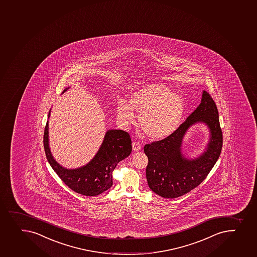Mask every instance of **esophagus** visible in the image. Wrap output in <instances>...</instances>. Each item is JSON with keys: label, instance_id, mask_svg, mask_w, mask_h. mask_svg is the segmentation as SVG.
Returning a JSON list of instances; mask_svg holds the SVG:
<instances>
[{"label": "esophagus", "instance_id": "1", "mask_svg": "<svg viewBox=\"0 0 257 257\" xmlns=\"http://www.w3.org/2000/svg\"><path fill=\"white\" fill-rule=\"evenodd\" d=\"M133 149L134 152H138L139 150H141V145L140 143H138V142H135V143H133Z\"/></svg>", "mask_w": 257, "mask_h": 257}]
</instances>
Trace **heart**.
<instances>
[{"label": "heart", "mask_w": 257, "mask_h": 257, "mask_svg": "<svg viewBox=\"0 0 257 257\" xmlns=\"http://www.w3.org/2000/svg\"><path fill=\"white\" fill-rule=\"evenodd\" d=\"M139 114L141 130L148 138L160 140L169 137L180 124L185 110L182 96L163 83H149L136 88L128 103L117 102V117L124 126L135 121Z\"/></svg>", "instance_id": "obj_1"}]
</instances>
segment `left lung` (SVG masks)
Returning <instances> with one entry per match:
<instances>
[{"instance_id":"left-lung-1","label":"left lung","mask_w":257,"mask_h":257,"mask_svg":"<svg viewBox=\"0 0 257 257\" xmlns=\"http://www.w3.org/2000/svg\"><path fill=\"white\" fill-rule=\"evenodd\" d=\"M196 123L208 127L210 140L202 154L189 158L182 153V139L188 129ZM222 147L217 106L209 93L203 91L198 107L175 133L144 147L149 159L146 177L149 188L164 198H176L188 193L209 174L219 158Z\"/></svg>"}]
</instances>
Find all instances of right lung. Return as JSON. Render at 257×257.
Instances as JSON below:
<instances>
[{
    "instance_id": "1",
    "label": "right lung",
    "mask_w": 257,
    "mask_h": 257,
    "mask_svg": "<svg viewBox=\"0 0 257 257\" xmlns=\"http://www.w3.org/2000/svg\"><path fill=\"white\" fill-rule=\"evenodd\" d=\"M68 87L64 89L65 93ZM51 110L48 118L51 116ZM45 155L54 171L69 188L86 196H98L111 187L112 173L117 164L132 153L130 136L122 130H108L103 143L93 159L77 169H66L54 159L49 143V121L44 133Z\"/></svg>"
}]
</instances>
